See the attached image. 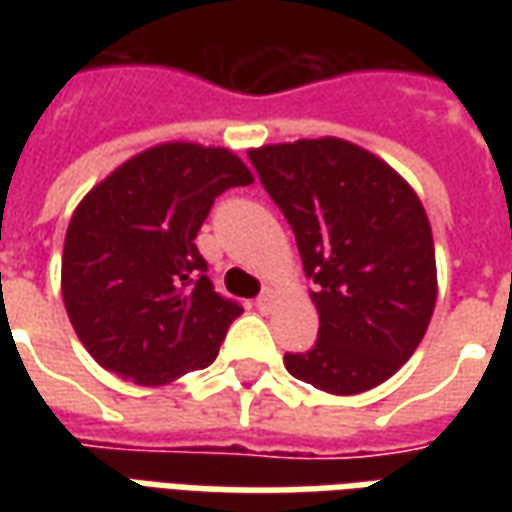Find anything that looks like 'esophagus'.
Wrapping results in <instances>:
<instances>
[{
  "mask_svg": "<svg viewBox=\"0 0 512 512\" xmlns=\"http://www.w3.org/2000/svg\"><path fill=\"white\" fill-rule=\"evenodd\" d=\"M274 299H277V293H274L271 288H266L260 296H257V310L268 312L271 310V304H274Z\"/></svg>",
  "mask_w": 512,
  "mask_h": 512,
  "instance_id": "esophagus-1",
  "label": "esophagus"
}]
</instances>
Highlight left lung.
<instances>
[{
	"instance_id": "1",
	"label": "left lung",
	"mask_w": 512,
	"mask_h": 512,
	"mask_svg": "<svg viewBox=\"0 0 512 512\" xmlns=\"http://www.w3.org/2000/svg\"><path fill=\"white\" fill-rule=\"evenodd\" d=\"M296 233L315 282L318 343L285 354L290 376L359 395L406 365L436 307V252L417 191L365 147L337 136L249 150Z\"/></svg>"
}]
</instances>
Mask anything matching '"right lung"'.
Instances as JSON below:
<instances>
[{"instance_id": "obj_1", "label": "right lung", "mask_w": 512, "mask_h": 512, "mask_svg": "<svg viewBox=\"0 0 512 512\" xmlns=\"http://www.w3.org/2000/svg\"><path fill=\"white\" fill-rule=\"evenodd\" d=\"M252 180L227 147L161 142L84 194L65 233L62 301L104 370L161 386L216 359L244 310L213 290L194 238L213 200Z\"/></svg>"}]
</instances>
